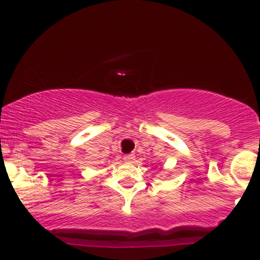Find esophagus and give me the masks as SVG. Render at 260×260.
<instances>
[{
	"label": "esophagus",
	"mask_w": 260,
	"mask_h": 260,
	"mask_svg": "<svg viewBox=\"0 0 260 260\" xmlns=\"http://www.w3.org/2000/svg\"><path fill=\"white\" fill-rule=\"evenodd\" d=\"M134 159H136V155L134 154H127L123 156V160L126 161V162H133Z\"/></svg>",
	"instance_id": "1"
}]
</instances>
